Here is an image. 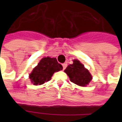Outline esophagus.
Returning a JSON list of instances; mask_svg holds the SVG:
<instances>
[{
    "mask_svg": "<svg viewBox=\"0 0 122 122\" xmlns=\"http://www.w3.org/2000/svg\"><path fill=\"white\" fill-rule=\"evenodd\" d=\"M62 65H63V70H65V69H66V66H67V64L63 63V64H62Z\"/></svg>",
    "mask_w": 122,
    "mask_h": 122,
    "instance_id": "34e87169",
    "label": "esophagus"
}]
</instances>
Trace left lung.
Segmentation results:
<instances>
[{
	"label": "left lung",
	"instance_id": "8db88e82",
	"mask_svg": "<svg viewBox=\"0 0 122 122\" xmlns=\"http://www.w3.org/2000/svg\"><path fill=\"white\" fill-rule=\"evenodd\" d=\"M65 72L69 76L72 82L80 86H86L92 79L89 71L77 59L73 60V63L68 65Z\"/></svg>",
	"mask_w": 122,
	"mask_h": 122
}]
</instances>
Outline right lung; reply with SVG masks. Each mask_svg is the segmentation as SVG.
I'll list each match as a JSON object with an SVG mask.
<instances>
[{
	"label": "right lung",
	"mask_w": 122,
	"mask_h": 122,
	"mask_svg": "<svg viewBox=\"0 0 122 122\" xmlns=\"http://www.w3.org/2000/svg\"><path fill=\"white\" fill-rule=\"evenodd\" d=\"M62 69L63 66L57 62L56 58L44 57L33 69L29 74V78L34 85L43 84L50 80L54 72Z\"/></svg>",
	"instance_id": "right-lung-1"
}]
</instances>
